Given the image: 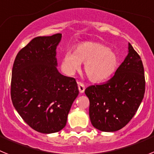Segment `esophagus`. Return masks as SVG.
Segmentation results:
<instances>
[{
    "instance_id": "obj_1",
    "label": "esophagus",
    "mask_w": 154,
    "mask_h": 154,
    "mask_svg": "<svg viewBox=\"0 0 154 154\" xmlns=\"http://www.w3.org/2000/svg\"><path fill=\"white\" fill-rule=\"evenodd\" d=\"M78 88L79 90L80 93H83L85 92V85L83 83H82V82H78Z\"/></svg>"
}]
</instances>
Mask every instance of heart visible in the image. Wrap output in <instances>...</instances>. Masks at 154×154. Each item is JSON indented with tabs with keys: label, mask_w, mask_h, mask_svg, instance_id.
<instances>
[{
	"label": "heart",
	"mask_w": 154,
	"mask_h": 154,
	"mask_svg": "<svg viewBox=\"0 0 154 154\" xmlns=\"http://www.w3.org/2000/svg\"><path fill=\"white\" fill-rule=\"evenodd\" d=\"M85 63L84 71L89 80L94 82L106 81L112 77L119 65L116 53L103 44L94 42L79 43L74 52L67 51L62 58L63 72L72 75Z\"/></svg>",
	"instance_id": "obj_1"
}]
</instances>
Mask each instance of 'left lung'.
<instances>
[{
    "label": "left lung",
    "instance_id": "obj_1",
    "mask_svg": "<svg viewBox=\"0 0 154 154\" xmlns=\"http://www.w3.org/2000/svg\"><path fill=\"white\" fill-rule=\"evenodd\" d=\"M128 55L107 82L91 85L85 93L89 99L92 126L103 132H115L127 124L138 109L145 93L142 60L129 43Z\"/></svg>",
    "mask_w": 154,
    "mask_h": 154
}]
</instances>
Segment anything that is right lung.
<instances>
[{
  "label": "right lung",
  "instance_id": "add662e5",
  "mask_svg": "<svg viewBox=\"0 0 154 154\" xmlns=\"http://www.w3.org/2000/svg\"><path fill=\"white\" fill-rule=\"evenodd\" d=\"M62 34L36 37L17 53L12 69L14 106L30 127L42 133L62 130L79 95L74 78L57 69L56 48Z\"/></svg>",
  "mask_w": 154,
  "mask_h": 154
}]
</instances>
